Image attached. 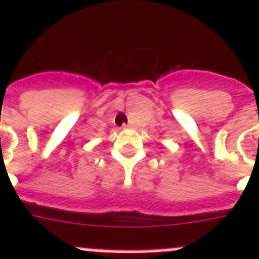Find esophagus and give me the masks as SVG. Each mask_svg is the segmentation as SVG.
<instances>
[{"label":"esophagus","mask_w":259,"mask_h":259,"mask_svg":"<svg viewBox=\"0 0 259 259\" xmlns=\"http://www.w3.org/2000/svg\"><path fill=\"white\" fill-rule=\"evenodd\" d=\"M126 127H130L129 124H124L122 125V129H126Z\"/></svg>","instance_id":"esophagus-1"}]
</instances>
